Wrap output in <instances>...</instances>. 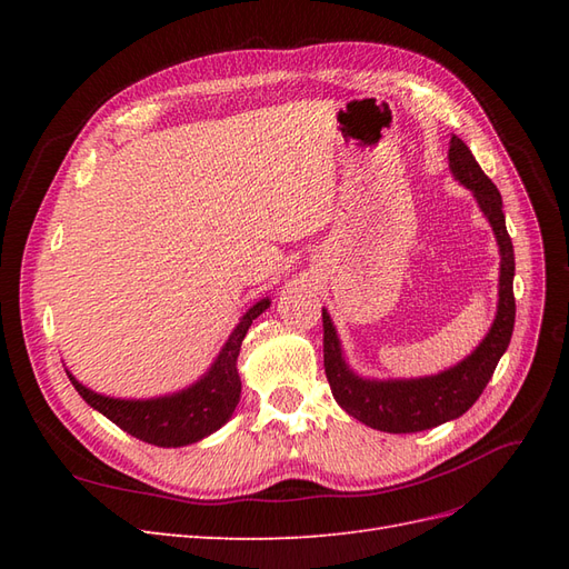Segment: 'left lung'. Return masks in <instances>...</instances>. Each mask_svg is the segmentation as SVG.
<instances>
[{"label":"left lung","mask_w":569,"mask_h":569,"mask_svg":"<svg viewBox=\"0 0 569 569\" xmlns=\"http://www.w3.org/2000/svg\"><path fill=\"white\" fill-rule=\"evenodd\" d=\"M449 166L456 180L472 189L479 209L489 218L501 247V289H498V313L489 335L477 351L435 377L396 382H368L356 377L341 358L339 339L330 316L322 311V358L325 375L337 403L363 425L391 435H408L432 429L446 420L462 416L489 385L498 360L506 353L515 327V253L506 230L503 199L496 184L479 168L472 151L460 137H451Z\"/></svg>","instance_id":"left-lung-1"}]
</instances>
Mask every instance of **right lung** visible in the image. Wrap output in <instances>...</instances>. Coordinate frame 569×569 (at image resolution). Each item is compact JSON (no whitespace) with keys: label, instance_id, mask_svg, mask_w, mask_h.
Listing matches in <instances>:
<instances>
[{"label":"right lung","instance_id":"add662e5","mask_svg":"<svg viewBox=\"0 0 569 569\" xmlns=\"http://www.w3.org/2000/svg\"><path fill=\"white\" fill-rule=\"evenodd\" d=\"M268 306L270 301L263 299L253 308H249L247 316L234 327V332L230 335L226 347H222L213 368L206 372L203 380L180 393L151 401H120L90 391L88 387H82L73 375L68 377H71L76 391L84 401L134 439L153 446H163V449L194 443L206 435L216 432L218 427L230 420L232 410L239 401V393H242V382H239L237 375V356L239 349H242V341L249 332L251 322L261 316Z\"/></svg>","mask_w":569,"mask_h":569}]
</instances>
